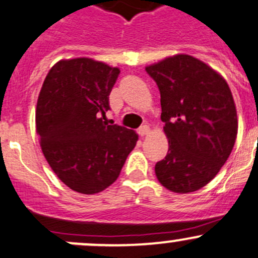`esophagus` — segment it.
<instances>
[{"label": "esophagus", "instance_id": "obj_1", "mask_svg": "<svg viewBox=\"0 0 258 258\" xmlns=\"http://www.w3.org/2000/svg\"><path fill=\"white\" fill-rule=\"evenodd\" d=\"M137 132H139L140 136H146V135L150 132V127L147 126V124H144V126H141L139 130H137Z\"/></svg>", "mask_w": 258, "mask_h": 258}]
</instances>
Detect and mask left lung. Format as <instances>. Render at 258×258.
Here are the masks:
<instances>
[{
    "label": "left lung",
    "instance_id": "1",
    "mask_svg": "<svg viewBox=\"0 0 258 258\" xmlns=\"http://www.w3.org/2000/svg\"><path fill=\"white\" fill-rule=\"evenodd\" d=\"M156 82L161 121L169 140L156 162L157 180L174 192L208 184L231 155L237 137V112L227 82L190 55L166 57L146 68Z\"/></svg>",
    "mask_w": 258,
    "mask_h": 258
}]
</instances>
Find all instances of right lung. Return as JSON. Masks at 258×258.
Returning <instances> with one entry per match:
<instances>
[{
	"instance_id": "obj_1",
	"label": "right lung",
	"mask_w": 258,
	"mask_h": 258,
	"mask_svg": "<svg viewBox=\"0 0 258 258\" xmlns=\"http://www.w3.org/2000/svg\"><path fill=\"white\" fill-rule=\"evenodd\" d=\"M119 69L89 57L60 60L45 78L36 106L42 154L67 186L96 194L113 184L139 136L108 124V96Z\"/></svg>"
}]
</instances>
